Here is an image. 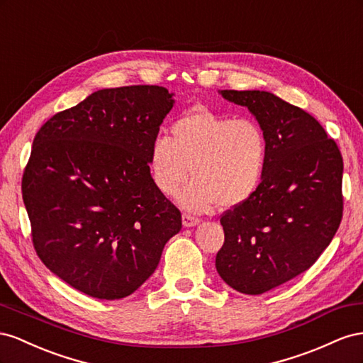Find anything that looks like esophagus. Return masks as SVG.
<instances>
[{"label": "esophagus", "mask_w": 363, "mask_h": 363, "mask_svg": "<svg viewBox=\"0 0 363 363\" xmlns=\"http://www.w3.org/2000/svg\"><path fill=\"white\" fill-rule=\"evenodd\" d=\"M201 220L198 219V217H194L191 214H182V225L185 228H191V226H196Z\"/></svg>", "instance_id": "esophagus-1"}]
</instances>
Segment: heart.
I'll return each mask as SVG.
<instances>
[{"mask_svg":"<svg viewBox=\"0 0 363 363\" xmlns=\"http://www.w3.org/2000/svg\"><path fill=\"white\" fill-rule=\"evenodd\" d=\"M173 140L157 135L149 147V169L158 190L179 194L185 210L205 213L214 206L234 208L250 201L260 185L269 144L263 128L251 118H235L196 106L172 126Z\"/></svg>","mask_w":363,"mask_h":363,"instance_id":"b5f03b06","label":"heart"}]
</instances>
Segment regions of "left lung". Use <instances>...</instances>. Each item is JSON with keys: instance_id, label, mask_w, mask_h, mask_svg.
Here are the masks:
<instances>
[{"instance_id": "8db88e82", "label": "left lung", "mask_w": 363, "mask_h": 363, "mask_svg": "<svg viewBox=\"0 0 363 363\" xmlns=\"http://www.w3.org/2000/svg\"><path fill=\"white\" fill-rule=\"evenodd\" d=\"M263 128L267 164L250 201L220 217L216 269L234 291L260 295L312 266L342 219L344 162L310 113L267 91L223 89Z\"/></svg>"}]
</instances>
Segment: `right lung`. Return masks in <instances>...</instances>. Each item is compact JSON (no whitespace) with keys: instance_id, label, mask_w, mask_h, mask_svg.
Here are the masks:
<instances>
[{"instance_id":"right-lung-1","label":"right lung","mask_w":363,"mask_h":363,"mask_svg":"<svg viewBox=\"0 0 363 363\" xmlns=\"http://www.w3.org/2000/svg\"><path fill=\"white\" fill-rule=\"evenodd\" d=\"M173 96L155 85L99 89L51 117L33 140L23 199L35 250L92 298L135 292L181 231L179 210L149 169Z\"/></svg>"}]
</instances>
